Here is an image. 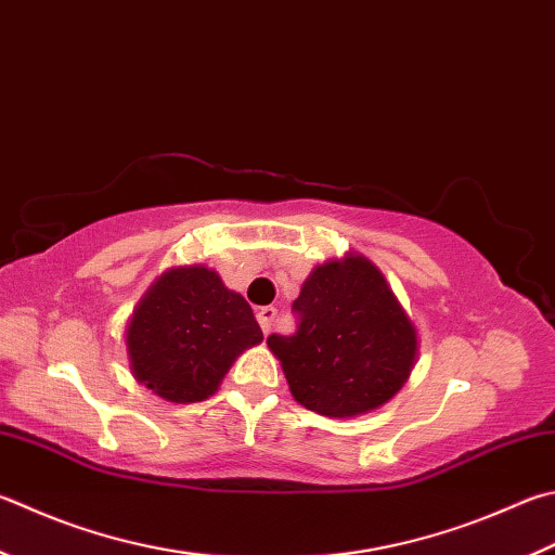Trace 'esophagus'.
<instances>
[{
	"label": "esophagus",
	"mask_w": 555,
	"mask_h": 555,
	"mask_svg": "<svg viewBox=\"0 0 555 555\" xmlns=\"http://www.w3.org/2000/svg\"><path fill=\"white\" fill-rule=\"evenodd\" d=\"M274 320H276V308H259L257 322H259V327H261V332H264V335H269V330H271V325H274Z\"/></svg>",
	"instance_id": "34e87169"
}]
</instances>
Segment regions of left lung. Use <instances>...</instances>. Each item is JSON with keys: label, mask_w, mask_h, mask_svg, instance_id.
Instances as JSON below:
<instances>
[{"label": "left lung", "mask_w": 555, "mask_h": 555, "mask_svg": "<svg viewBox=\"0 0 555 555\" xmlns=\"http://www.w3.org/2000/svg\"><path fill=\"white\" fill-rule=\"evenodd\" d=\"M298 330L269 335L291 396L325 417L364 415L388 402L417 357V330L380 269L361 255L312 269L294 300Z\"/></svg>", "instance_id": "1"}]
</instances>
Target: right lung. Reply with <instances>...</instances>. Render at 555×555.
Here are the masks:
<instances>
[{"mask_svg": "<svg viewBox=\"0 0 555 555\" xmlns=\"http://www.w3.org/2000/svg\"><path fill=\"white\" fill-rule=\"evenodd\" d=\"M261 339L247 300L198 264L165 271L126 330L135 380L169 402L214 396L233 361Z\"/></svg>", "mask_w": 555, "mask_h": 555, "instance_id": "right-lung-1", "label": "right lung"}]
</instances>
